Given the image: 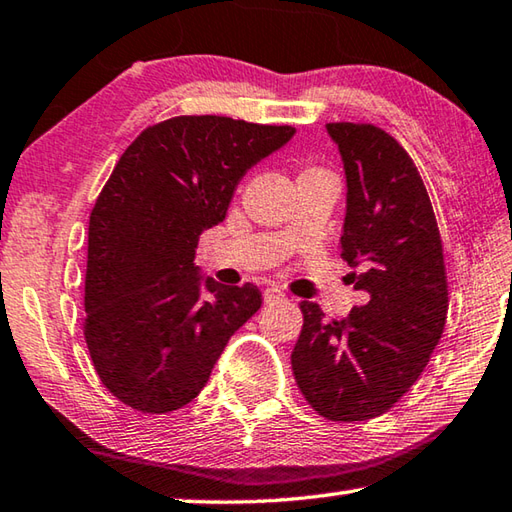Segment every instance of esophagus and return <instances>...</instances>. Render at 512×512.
<instances>
[{
  "label": "esophagus",
  "mask_w": 512,
  "mask_h": 512,
  "mask_svg": "<svg viewBox=\"0 0 512 512\" xmlns=\"http://www.w3.org/2000/svg\"><path fill=\"white\" fill-rule=\"evenodd\" d=\"M263 298H265V303H278V301H285V294L278 287H267Z\"/></svg>",
  "instance_id": "34e87169"
}]
</instances>
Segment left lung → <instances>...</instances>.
Returning a JSON list of instances; mask_svg holds the SVG:
<instances>
[{"instance_id": "1", "label": "left lung", "mask_w": 512, "mask_h": 512, "mask_svg": "<svg viewBox=\"0 0 512 512\" xmlns=\"http://www.w3.org/2000/svg\"><path fill=\"white\" fill-rule=\"evenodd\" d=\"M347 182L341 256L368 294L341 321L301 303L292 370L305 401L330 421L388 412L426 370L448 316L443 245L412 158L374 124L330 122Z\"/></svg>"}]
</instances>
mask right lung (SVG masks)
I'll return each mask as SVG.
<instances>
[{
	"label": "right lung",
	"mask_w": 512,
	"mask_h": 512,
	"mask_svg": "<svg viewBox=\"0 0 512 512\" xmlns=\"http://www.w3.org/2000/svg\"><path fill=\"white\" fill-rule=\"evenodd\" d=\"M294 127L178 115L133 140L95 200L84 278V339L100 381L133 410L165 414L196 399L218 356L263 298L220 285L194 263L223 223L240 178Z\"/></svg>",
	"instance_id": "1"
}]
</instances>
